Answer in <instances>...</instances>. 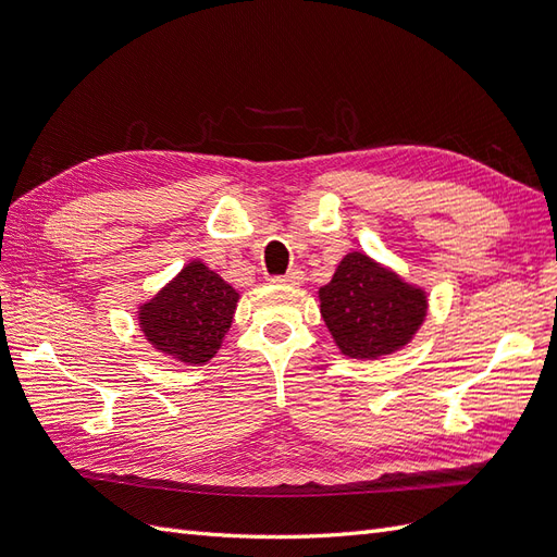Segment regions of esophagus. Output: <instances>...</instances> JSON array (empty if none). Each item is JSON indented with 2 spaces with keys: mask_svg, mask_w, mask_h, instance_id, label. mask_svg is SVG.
<instances>
[{
  "mask_svg": "<svg viewBox=\"0 0 557 557\" xmlns=\"http://www.w3.org/2000/svg\"><path fill=\"white\" fill-rule=\"evenodd\" d=\"M301 278H305V272H301V269H290L288 274H283V276H272V283H288V285H297V283H301Z\"/></svg>",
  "mask_w": 557,
  "mask_h": 557,
  "instance_id": "1",
  "label": "esophagus"
}]
</instances>
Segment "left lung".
<instances>
[{"instance_id":"left-lung-1","label":"left lung","mask_w":557,"mask_h":557,"mask_svg":"<svg viewBox=\"0 0 557 557\" xmlns=\"http://www.w3.org/2000/svg\"><path fill=\"white\" fill-rule=\"evenodd\" d=\"M318 295L327 330L350 358H379L401 348L428 311L423 290L362 252H348Z\"/></svg>"}]
</instances>
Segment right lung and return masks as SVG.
Listing matches in <instances>:
<instances>
[{
    "instance_id": "1",
    "label": "right lung",
    "mask_w": 557,
    "mask_h": 557,
    "mask_svg": "<svg viewBox=\"0 0 557 557\" xmlns=\"http://www.w3.org/2000/svg\"><path fill=\"white\" fill-rule=\"evenodd\" d=\"M237 299L239 293L207 264L190 262L141 307V330L158 350L183 362L205 364L221 348Z\"/></svg>"
}]
</instances>
